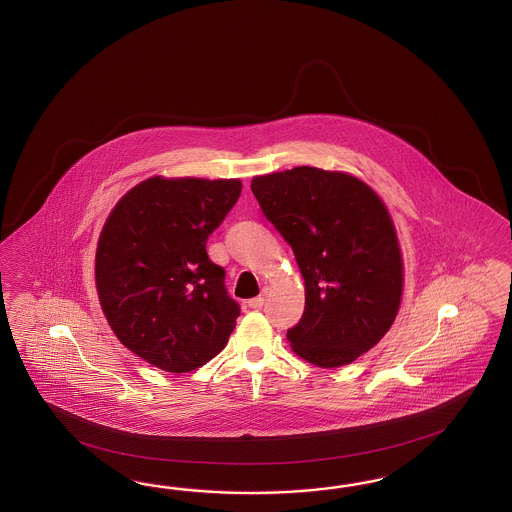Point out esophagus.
Segmentation results:
<instances>
[{
    "instance_id": "obj_1",
    "label": "esophagus",
    "mask_w": 512,
    "mask_h": 512,
    "mask_svg": "<svg viewBox=\"0 0 512 512\" xmlns=\"http://www.w3.org/2000/svg\"><path fill=\"white\" fill-rule=\"evenodd\" d=\"M264 304V296H255V298H251L248 302L249 308H253V310H259V308H263Z\"/></svg>"
}]
</instances>
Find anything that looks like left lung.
<instances>
[{"label":"left lung","instance_id":"obj_1","mask_svg":"<svg viewBox=\"0 0 512 512\" xmlns=\"http://www.w3.org/2000/svg\"><path fill=\"white\" fill-rule=\"evenodd\" d=\"M251 191L304 278L291 349L319 368L351 364L387 334L402 302V251L385 202L357 176L317 167L255 176Z\"/></svg>","mask_w":512,"mask_h":512}]
</instances>
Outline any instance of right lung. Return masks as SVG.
<instances>
[{"label":"right lung","mask_w":512,"mask_h":512,"mask_svg":"<svg viewBox=\"0 0 512 512\" xmlns=\"http://www.w3.org/2000/svg\"><path fill=\"white\" fill-rule=\"evenodd\" d=\"M240 180L152 176L112 208L95 251V287L116 338L159 370L186 373L227 345L240 308L206 240Z\"/></svg>","instance_id":"right-lung-1"}]
</instances>
